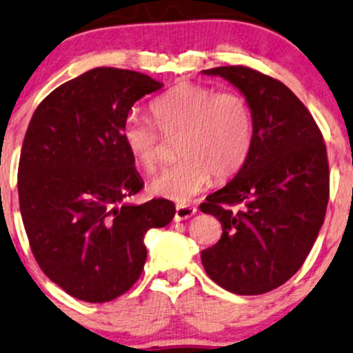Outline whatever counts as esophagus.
I'll return each mask as SVG.
<instances>
[{"label": "esophagus", "instance_id": "34e87169", "mask_svg": "<svg viewBox=\"0 0 353 353\" xmlns=\"http://www.w3.org/2000/svg\"><path fill=\"white\" fill-rule=\"evenodd\" d=\"M196 213L195 206L190 205H177L176 206V213H174V219L176 221H184L192 218Z\"/></svg>", "mask_w": 353, "mask_h": 353}]
</instances>
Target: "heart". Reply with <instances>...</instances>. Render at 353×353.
<instances>
[{
  "mask_svg": "<svg viewBox=\"0 0 353 353\" xmlns=\"http://www.w3.org/2000/svg\"><path fill=\"white\" fill-rule=\"evenodd\" d=\"M152 112L157 125L130 112L122 122L121 135L134 161L147 171L158 163L159 132L168 137L181 135L177 154L182 159L150 181L153 195L184 203L208 185L211 176H234L250 154L253 114L239 93L179 83L153 101Z\"/></svg>",
  "mask_w": 353,
  "mask_h": 353,
  "instance_id": "b5f03b06",
  "label": "heart"
}]
</instances>
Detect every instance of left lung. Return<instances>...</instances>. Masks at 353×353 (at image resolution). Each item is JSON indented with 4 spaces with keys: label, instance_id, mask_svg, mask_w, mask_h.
<instances>
[{
    "label": "left lung",
    "instance_id": "8db88e82",
    "mask_svg": "<svg viewBox=\"0 0 353 353\" xmlns=\"http://www.w3.org/2000/svg\"><path fill=\"white\" fill-rule=\"evenodd\" d=\"M239 88L253 114L247 161L200 205L223 225L201 252L206 274L239 295L283 285L308 256L330 200V166L321 130L283 82L243 65L201 70ZM242 204L234 212L231 205Z\"/></svg>",
    "mask_w": 353,
    "mask_h": 353
}]
</instances>
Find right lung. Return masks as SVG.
I'll return each mask as SVG.
<instances>
[{
  "mask_svg": "<svg viewBox=\"0 0 353 353\" xmlns=\"http://www.w3.org/2000/svg\"><path fill=\"white\" fill-rule=\"evenodd\" d=\"M161 82L95 68L50 93L32 116L19 161V205L37 263L72 297L110 302L142 274L148 229L174 218L164 199L128 203L143 181L122 122Z\"/></svg>",
  "mask_w": 353,
  "mask_h": 353,
  "instance_id": "add662e5",
  "label": "right lung"
}]
</instances>
